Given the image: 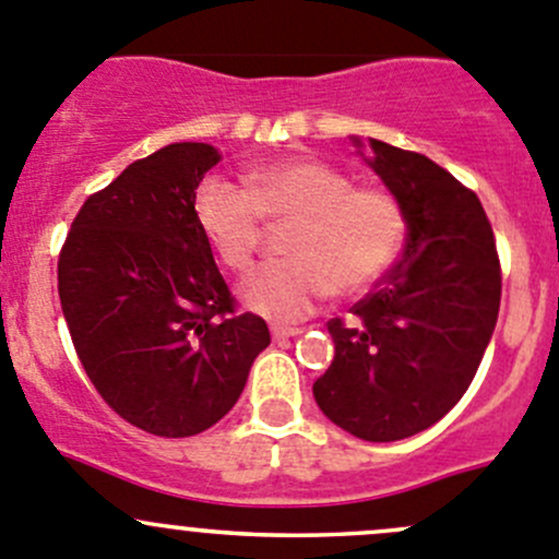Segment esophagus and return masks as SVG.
Returning <instances> with one entry per match:
<instances>
[{
    "mask_svg": "<svg viewBox=\"0 0 559 559\" xmlns=\"http://www.w3.org/2000/svg\"><path fill=\"white\" fill-rule=\"evenodd\" d=\"M301 334V329H290V325H272V336L274 342H285V340H293V336Z\"/></svg>",
    "mask_w": 559,
    "mask_h": 559,
    "instance_id": "34e87169",
    "label": "esophagus"
}]
</instances>
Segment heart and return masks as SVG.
Returning <instances> with one entry per match:
<instances>
[{"label": "heart", "mask_w": 559, "mask_h": 559, "mask_svg": "<svg viewBox=\"0 0 559 559\" xmlns=\"http://www.w3.org/2000/svg\"><path fill=\"white\" fill-rule=\"evenodd\" d=\"M195 219L230 272L255 258L266 223H290L287 258L261 263L239 285L247 309L280 323L301 320L334 296H356L383 277L405 245L402 203L380 187H356L320 159H285L247 174V190L206 176L195 190Z\"/></svg>", "instance_id": "heart-1"}]
</instances>
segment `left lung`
<instances>
[{"mask_svg": "<svg viewBox=\"0 0 559 559\" xmlns=\"http://www.w3.org/2000/svg\"><path fill=\"white\" fill-rule=\"evenodd\" d=\"M369 146V168L402 203L407 245L389 277L353 304V323L329 320L334 361L312 394L336 427L391 443L438 424L469 389L495 331L502 277L473 190L424 154L374 138Z\"/></svg>", "mask_w": 559, "mask_h": 559, "instance_id": "8db88e82", "label": "left lung"}]
</instances>
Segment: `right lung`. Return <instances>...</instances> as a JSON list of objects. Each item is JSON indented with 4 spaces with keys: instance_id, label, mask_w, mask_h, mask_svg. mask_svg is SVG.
Returning <instances> with one entry per match:
<instances>
[{
    "instance_id": "obj_1",
    "label": "right lung",
    "mask_w": 559,
    "mask_h": 559,
    "mask_svg": "<svg viewBox=\"0 0 559 559\" xmlns=\"http://www.w3.org/2000/svg\"><path fill=\"white\" fill-rule=\"evenodd\" d=\"M219 152L170 143L86 198L59 252V301L97 394L157 438L214 427L241 396L266 320L236 312L195 219Z\"/></svg>"
}]
</instances>
